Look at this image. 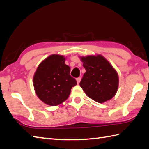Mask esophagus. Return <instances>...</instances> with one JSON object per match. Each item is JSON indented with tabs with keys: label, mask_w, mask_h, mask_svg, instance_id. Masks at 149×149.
<instances>
[{
	"label": "esophagus",
	"mask_w": 149,
	"mask_h": 149,
	"mask_svg": "<svg viewBox=\"0 0 149 149\" xmlns=\"http://www.w3.org/2000/svg\"><path fill=\"white\" fill-rule=\"evenodd\" d=\"M81 77H77V79H76V80H77V83L79 84V83H80V81H81Z\"/></svg>",
	"instance_id": "esophagus-1"
}]
</instances>
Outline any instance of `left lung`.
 Segmentation results:
<instances>
[{
	"label": "left lung",
	"instance_id": "8db88e82",
	"mask_svg": "<svg viewBox=\"0 0 149 149\" xmlns=\"http://www.w3.org/2000/svg\"><path fill=\"white\" fill-rule=\"evenodd\" d=\"M86 72L79 83L89 98L104 103L115 95L118 86L117 72L104 56L98 55L81 56Z\"/></svg>",
	"mask_w": 149,
	"mask_h": 149
}]
</instances>
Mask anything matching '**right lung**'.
<instances>
[{"instance_id":"right-lung-1","label":"right lung","mask_w":149,"mask_h":149,"mask_svg":"<svg viewBox=\"0 0 149 149\" xmlns=\"http://www.w3.org/2000/svg\"><path fill=\"white\" fill-rule=\"evenodd\" d=\"M70 68L65 64L64 56L51 55L38 67L33 85L38 97L45 104L54 106L68 98L77 81L70 75Z\"/></svg>"}]
</instances>
